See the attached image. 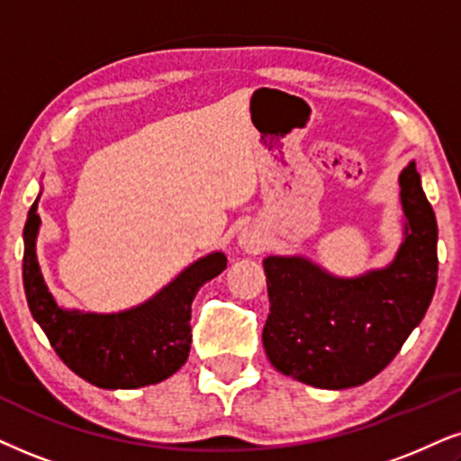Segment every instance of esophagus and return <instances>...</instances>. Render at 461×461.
Returning a JSON list of instances; mask_svg holds the SVG:
<instances>
[{
    "instance_id": "obj_1",
    "label": "esophagus",
    "mask_w": 461,
    "mask_h": 461,
    "mask_svg": "<svg viewBox=\"0 0 461 461\" xmlns=\"http://www.w3.org/2000/svg\"><path fill=\"white\" fill-rule=\"evenodd\" d=\"M238 244H240V249L244 250V253L258 255L266 249V238L261 231L253 230V227H247V230H242L240 236H238Z\"/></svg>"
}]
</instances>
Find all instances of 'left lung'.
Here are the masks:
<instances>
[{
  "label": "left lung",
  "instance_id": "8db88e82",
  "mask_svg": "<svg viewBox=\"0 0 461 461\" xmlns=\"http://www.w3.org/2000/svg\"><path fill=\"white\" fill-rule=\"evenodd\" d=\"M404 238L387 266L336 276L304 255L264 259V348L283 375L319 389L375 378L421 323L438 278V225L411 161L398 176Z\"/></svg>",
  "mask_w": 461,
  "mask_h": 461
}]
</instances>
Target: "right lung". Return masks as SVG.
I'll use <instances>...</instances> for the list:
<instances>
[{
  "instance_id": "add662e5",
  "label": "right lung",
  "mask_w": 461,
  "mask_h": 461,
  "mask_svg": "<svg viewBox=\"0 0 461 461\" xmlns=\"http://www.w3.org/2000/svg\"><path fill=\"white\" fill-rule=\"evenodd\" d=\"M40 200V195H38ZM38 200L29 208L23 242V285L29 311L69 370L102 389H138L180 370L191 348V302L227 267L221 250L185 267L142 304L119 312H85L57 304L40 270Z\"/></svg>"
}]
</instances>
